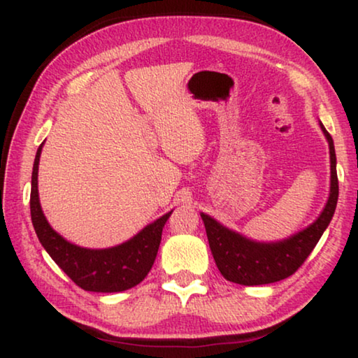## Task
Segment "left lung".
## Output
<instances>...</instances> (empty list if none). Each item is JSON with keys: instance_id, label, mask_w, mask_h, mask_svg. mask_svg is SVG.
<instances>
[{"instance_id": "8db88e82", "label": "left lung", "mask_w": 358, "mask_h": 358, "mask_svg": "<svg viewBox=\"0 0 358 358\" xmlns=\"http://www.w3.org/2000/svg\"><path fill=\"white\" fill-rule=\"evenodd\" d=\"M321 129L329 143L331 193L324 210L308 229L279 243H256L222 227L209 215L201 214L214 261L220 274L227 280L240 285H263L287 279L305 263L320 241L334 215L337 196H339L334 143L323 124Z\"/></svg>"}]
</instances>
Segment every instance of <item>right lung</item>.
<instances>
[{"mask_svg": "<svg viewBox=\"0 0 358 358\" xmlns=\"http://www.w3.org/2000/svg\"><path fill=\"white\" fill-rule=\"evenodd\" d=\"M42 145L37 149L30 189V217L40 243L52 259L80 289L89 292H123L143 282L157 256L162 229L170 214L150 224L127 243L108 250H87L69 243L50 227L38 201L37 175Z\"/></svg>", "mask_w": 358, "mask_h": 358, "instance_id": "obj_1", "label": "right lung"}]
</instances>
